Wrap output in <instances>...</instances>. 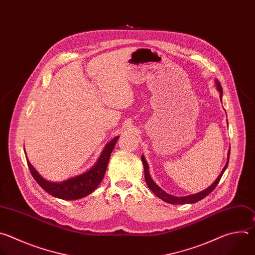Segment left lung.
I'll return each mask as SVG.
<instances>
[{
    "label": "left lung",
    "mask_w": 255,
    "mask_h": 255,
    "mask_svg": "<svg viewBox=\"0 0 255 255\" xmlns=\"http://www.w3.org/2000/svg\"><path fill=\"white\" fill-rule=\"evenodd\" d=\"M216 84H217V88L220 92V96L222 97V87L220 85V83L218 81H216ZM229 155H230V149L228 151V159H227V163L224 167V169L222 170L221 174L219 175V177L217 178V180L209 187L207 188L206 190L202 191L200 193H197V194H193V195H190V196H185V197H175V196H172V195H169L167 194L166 192H164L154 181L151 180L149 174H148V166H147V163L145 161V159L143 158V156H141V161H142V164H143V169H144V179H145V182H146V185L147 187L151 190V192H154L160 199H162L163 201L167 202V203H170V204H192V203H196L200 200H202L203 198H205L207 195H209L215 188L216 186L218 185L224 171L226 170L227 166H228V162H229Z\"/></svg>",
    "instance_id": "obj_1"
}]
</instances>
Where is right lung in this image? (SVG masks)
Listing matches in <instances>:
<instances>
[{
  "label": "right lung",
  "instance_id": "obj_1",
  "mask_svg": "<svg viewBox=\"0 0 255 255\" xmlns=\"http://www.w3.org/2000/svg\"><path fill=\"white\" fill-rule=\"evenodd\" d=\"M118 139L119 136L115 137L112 141H110L107 144L99 160L92 169H90L89 171L85 172L82 175L73 177L61 183H53L42 178L38 174V172L33 168L29 161H27L28 167L35 181L47 193L52 195L53 197L63 200H77L93 192L99 185L101 180L104 179L111 155Z\"/></svg>",
  "mask_w": 255,
  "mask_h": 255
}]
</instances>
